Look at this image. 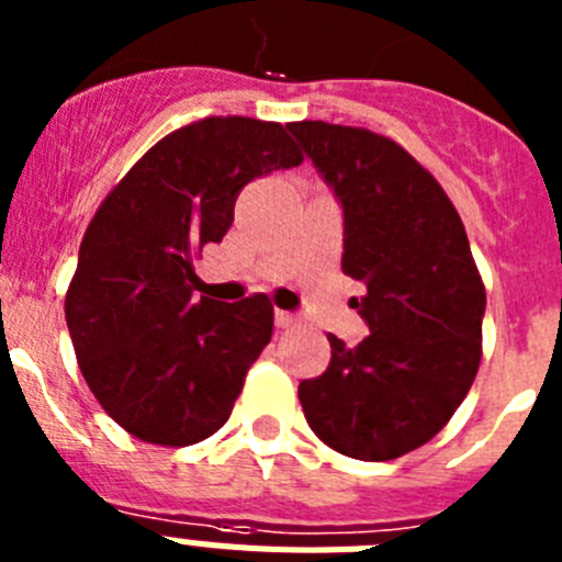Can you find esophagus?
Returning <instances> with one entry per match:
<instances>
[{"mask_svg":"<svg viewBox=\"0 0 562 562\" xmlns=\"http://www.w3.org/2000/svg\"><path fill=\"white\" fill-rule=\"evenodd\" d=\"M297 317L292 315V312H284V310H276V326L278 329H290V326H295Z\"/></svg>","mask_w":562,"mask_h":562,"instance_id":"1","label":"esophagus"}]
</instances>
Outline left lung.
<instances>
[{
    "label": "left lung",
    "mask_w": 562,
    "mask_h": 562,
    "mask_svg": "<svg viewBox=\"0 0 562 562\" xmlns=\"http://www.w3.org/2000/svg\"><path fill=\"white\" fill-rule=\"evenodd\" d=\"M342 211L351 306L371 335H329V369L297 385L310 428L351 459L389 461L434 439L475 380L486 292L448 193L369 128L290 123Z\"/></svg>",
    "instance_id": "left-lung-1"
}]
</instances>
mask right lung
Returning a JSON list of instances; mask_svg holds the SVG:
<instances>
[{
	"mask_svg": "<svg viewBox=\"0 0 562 562\" xmlns=\"http://www.w3.org/2000/svg\"><path fill=\"white\" fill-rule=\"evenodd\" d=\"M301 160L281 123L205 117L148 148L98 207L64 312L83 380L123 430L186 448L227 422L272 304L196 295L191 258L231 231L247 182Z\"/></svg>",
	"mask_w": 562,
	"mask_h": 562,
	"instance_id": "1",
	"label": "right lung"
}]
</instances>
